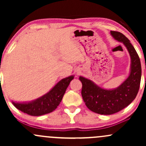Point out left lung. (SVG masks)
I'll list each match as a JSON object with an SVG mask.
<instances>
[{
    "mask_svg": "<svg viewBox=\"0 0 146 146\" xmlns=\"http://www.w3.org/2000/svg\"><path fill=\"white\" fill-rule=\"evenodd\" d=\"M115 40L123 42L131 58V70L125 81L116 89L105 90L93 82L82 77V96L88 109L101 115H112L120 111L130 104L136 98L140 87L141 66L139 57L128 38L123 33L111 31Z\"/></svg>",
    "mask_w": 146,
    "mask_h": 146,
    "instance_id": "obj_1",
    "label": "left lung"
}]
</instances>
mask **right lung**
I'll use <instances>...</instances> for the list:
<instances>
[{
  "label": "right lung",
  "mask_w": 146,
  "mask_h": 146,
  "mask_svg": "<svg viewBox=\"0 0 146 146\" xmlns=\"http://www.w3.org/2000/svg\"><path fill=\"white\" fill-rule=\"evenodd\" d=\"M74 77L62 79L44 96L29 103H14L16 108L31 116H40L51 113L61 102L66 88Z\"/></svg>",
  "instance_id": "1"
}]
</instances>
